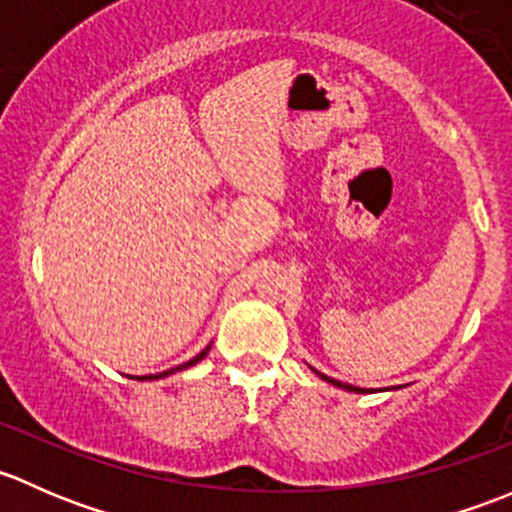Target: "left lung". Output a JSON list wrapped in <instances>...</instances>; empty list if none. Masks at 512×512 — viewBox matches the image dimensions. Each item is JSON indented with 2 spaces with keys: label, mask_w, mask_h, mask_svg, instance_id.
I'll return each instance as SVG.
<instances>
[{
  "label": "left lung",
  "mask_w": 512,
  "mask_h": 512,
  "mask_svg": "<svg viewBox=\"0 0 512 512\" xmlns=\"http://www.w3.org/2000/svg\"><path fill=\"white\" fill-rule=\"evenodd\" d=\"M319 374V371H317ZM322 376L324 381H329V384H334V386H339V389H347V391H364V389H356V386H349V384H342V381H337V379H332V376H324V374H319Z\"/></svg>",
  "instance_id": "1"
}]
</instances>
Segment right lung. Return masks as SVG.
I'll return each mask as SVG.
<instances>
[{
    "instance_id": "right-lung-1",
    "label": "right lung",
    "mask_w": 512,
    "mask_h": 512,
    "mask_svg": "<svg viewBox=\"0 0 512 512\" xmlns=\"http://www.w3.org/2000/svg\"><path fill=\"white\" fill-rule=\"evenodd\" d=\"M208 352H210V347H208V349H203V352H200L198 356H195V359H190V361H185V364L175 366V369H170V371H163V374H156V376H141V379H138V376H136V379H138V381H146V379H160V376H168V374H173V371H180V369H188V366L198 364V361H200V359H203V356H205V354H208Z\"/></svg>"
}]
</instances>
